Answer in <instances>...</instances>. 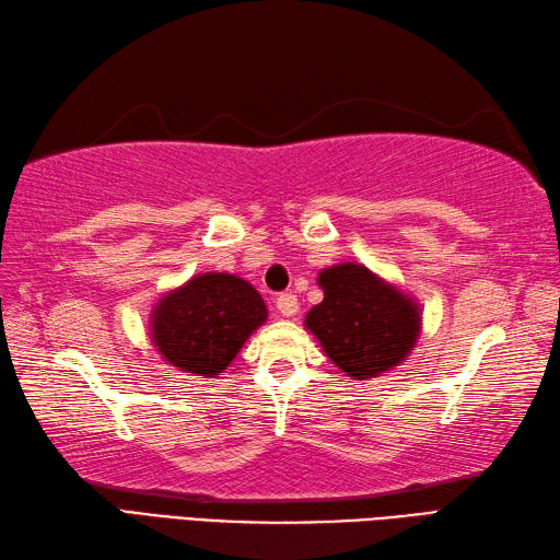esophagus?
<instances>
[{"mask_svg": "<svg viewBox=\"0 0 560 560\" xmlns=\"http://www.w3.org/2000/svg\"><path fill=\"white\" fill-rule=\"evenodd\" d=\"M276 306L284 318H292L296 316V312H300V302H296L294 294H280L276 300Z\"/></svg>", "mask_w": 560, "mask_h": 560, "instance_id": "obj_1", "label": "esophagus"}]
</instances>
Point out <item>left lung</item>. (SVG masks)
<instances>
[{
	"label": "left lung",
	"instance_id": "8db88e82",
	"mask_svg": "<svg viewBox=\"0 0 560 560\" xmlns=\"http://www.w3.org/2000/svg\"><path fill=\"white\" fill-rule=\"evenodd\" d=\"M323 302L304 326L342 374L369 381L388 374L412 354L421 308L412 294L364 264H338L318 272Z\"/></svg>",
	"mask_w": 560,
	"mask_h": 560
}]
</instances>
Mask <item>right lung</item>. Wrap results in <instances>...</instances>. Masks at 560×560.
I'll list each match as a JSON object with an SVG mask.
<instances>
[{
	"instance_id": "right-lung-1",
	"label": "right lung",
	"mask_w": 560,
	"mask_h": 560,
	"mask_svg": "<svg viewBox=\"0 0 560 560\" xmlns=\"http://www.w3.org/2000/svg\"><path fill=\"white\" fill-rule=\"evenodd\" d=\"M266 318L268 308L252 282L232 272H201L163 294L148 328L167 364L218 378Z\"/></svg>"
}]
</instances>
